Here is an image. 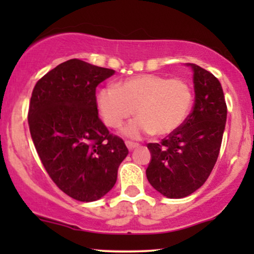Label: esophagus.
<instances>
[{
	"mask_svg": "<svg viewBox=\"0 0 254 254\" xmlns=\"http://www.w3.org/2000/svg\"><path fill=\"white\" fill-rule=\"evenodd\" d=\"M125 144H127V149L129 150H132V149H135V148L138 147V143H135V142H130V141L125 142Z\"/></svg>",
	"mask_w": 254,
	"mask_h": 254,
	"instance_id": "esophagus-1",
	"label": "esophagus"
}]
</instances>
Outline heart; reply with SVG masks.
<instances>
[{
    "instance_id": "heart-1",
    "label": "heart",
    "mask_w": 254,
    "mask_h": 254,
    "mask_svg": "<svg viewBox=\"0 0 254 254\" xmlns=\"http://www.w3.org/2000/svg\"><path fill=\"white\" fill-rule=\"evenodd\" d=\"M192 89L183 78L143 74L127 78L99 92L97 103L107 127L117 129L135 113L123 129L125 136L138 138L155 133L167 136L184 124L190 113Z\"/></svg>"
}]
</instances>
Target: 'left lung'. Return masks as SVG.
<instances>
[{
    "label": "left lung",
    "mask_w": 254,
    "mask_h": 254,
    "mask_svg": "<svg viewBox=\"0 0 254 254\" xmlns=\"http://www.w3.org/2000/svg\"><path fill=\"white\" fill-rule=\"evenodd\" d=\"M193 70L194 105L184 124L160 143H148L151 154L148 182L167 198H183L205 183L217 161L227 105L222 86L210 71L188 63Z\"/></svg>",
    "instance_id": "left-lung-1"
}]
</instances>
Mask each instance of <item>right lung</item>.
I'll list each match as a JSON object with an SVG mask.
<instances>
[{
    "label": "right lung",
    "mask_w": 254,
    "mask_h": 254,
    "mask_svg": "<svg viewBox=\"0 0 254 254\" xmlns=\"http://www.w3.org/2000/svg\"><path fill=\"white\" fill-rule=\"evenodd\" d=\"M115 70L69 60L34 86L28 125L40 161L58 188L80 202L100 199L129 154L98 115L95 89Z\"/></svg>",
    "instance_id": "add662e5"
}]
</instances>
